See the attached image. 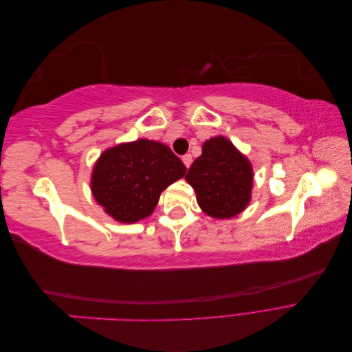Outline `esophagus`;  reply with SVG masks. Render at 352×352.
<instances>
[{"instance_id":"1","label":"esophagus","mask_w":352,"mask_h":352,"mask_svg":"<svg viewBox=\"0 0 352 352\" xmlns=\"http://www.w3.org/2000/svg\"><path fill=\"white\" fill-rule=\"evenodd\" d=\"M182 162H184V164L189 168L190 163H192V155H190V154H185V155L182 157Z\"/></svg>"}]
</instances>
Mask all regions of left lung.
<instances>
[{"instance_id":"left-lung-1","label":"left lung","mask_w":352,"mask_h":352,"mask_svg":"<svg viewBox=\"0 0 352 352\" xmlns=\"http://www.w3.org/2000/svg\"><path fill=\"white\" fill-rule=\"evenodd\" d=\"M195 189L198 204L206 214L230 219L248 206L252 167L225 136H216L202 145V154L185 176Z\"/></svg>"}]
</instances>
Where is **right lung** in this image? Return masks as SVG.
<instances>
[{
    "label": "right lung",
    "mask_w": 352,
    "mask_h": 352,
    "mask_svg": "<svg viewBox=\"0 0 352 352\" xmlns=\"http://www.w3.org/2000/svg\"><path fill=\"white\" fill-rule=\"evenodd\" d=\"M185 173V164L167 145L140 140L101 154L91 189L107 214L122 223H135L150 216L160 194Z\"/></svg>",
    "instance_id": "1"
}]
</instances>
